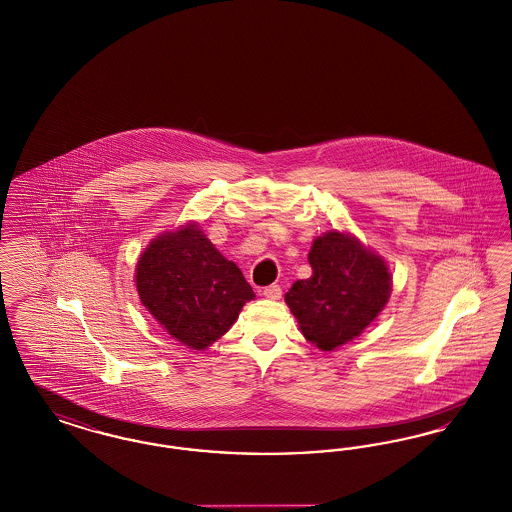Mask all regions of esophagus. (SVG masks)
I'll list each match as a JSON object with an SVG mask.
<instances>
[{"label":"esophagus","mask_w":512,"mask_h":512,"mask_svg":"<svg viewBox=\"0 0 512 512\" xmlns=\"http://www.w3.org/2000/svg\"><path fill=\"white\" fill-rule=\"evenodd\" d=\"M262 294H264L266 298H269V300H279L281 294H283V289H281L279 285H269V287L262 290Z\"/></svg>","instance_id":"obj_1"}]
</instances>
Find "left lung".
Returning a JSON list of instances; mask_svg holds the SVG:
<instances>
[{"instance_id": "left-lung-1", "label": "left lung", "mask_w": 512, "mask_h": 512, "mask_svg": "<svg viewBox=\"0 0 512 512\" xmlns=\"http://www.w3.org/2000/svg\"><path fill=\"white\" fill-rule=\"evenodd\" d=\"M310 279L296 281L285 294L302 334L329 352L363 333L390 296L384 260L359 241L331 231L313 241Z\"/></svg>"}]
</instances>
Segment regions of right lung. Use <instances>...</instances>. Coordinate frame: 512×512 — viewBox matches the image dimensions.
Returning a JSON list of instances; mask_svg holds the SVG:
<instances>
[{"label": "right lung", "mask_w": 512, "mask_h": 512, "mask_svg": "<svg viewBox=\"0 0 512 512\" xmlns=\"http://www.w3.org/2000/svg\"><path fill=\"white\" fill-rule=\"evenodd\" d=\"M135 285L143 306L176 340L204 350L229 331L254 298L245 275L197 225L155 239L139 258Z\"/></svg>", "instance_id": "1"}]
</instances>
